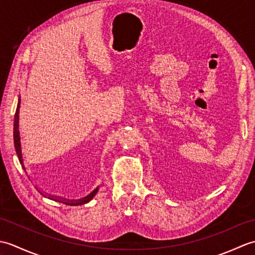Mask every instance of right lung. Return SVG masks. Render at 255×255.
I'll return each instance as SVG.
<instances>
[{
	"instance_id": "obj_1",
	"label": "right lung",
	"mask_w": 255,
	"mask_h": 255,
	"mask_svg": "<svg viewBox=\"0 0 255 255\" xmlns=\"http://www.w3.org/2000/svg\"><path fill=\"white\" fill-rule=\"evenodd\" d=\"M19 104H20V99L18 101V105H17V108H16V113H15V116H14V144H15V150H16V153H17V156H18V160L20 162V164L23 165L24 167V163H23V156H21V150H20V138H19V130H18V114H19ZM25 170V167H24ZM97 191H99V188H96L95 191L92 192L89 196L84 197L83 199H80V200H72V202H66V200H58V202H61L63 204H67V205H70V206H74V205H83V204H86L88 202H90V200L93 198L95 196V194L97 193ZM57 200V199H55Z\"/></svg>"
}]
</instances>
